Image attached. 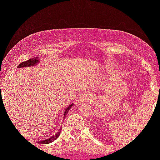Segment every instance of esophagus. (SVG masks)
Returning a JSON list of instances; mask_svg holds the SVG:
<instances>
[{
  "instance_id": "obj_1",
  "label": "esophagus",
  "mask_w": 160,
  "mask_h": 160,
  "mask_svg": "<svg viewBox=\"0 0 160 160\" xmlns=\"http://www.w3.org/2000/svg\"><path fill=\"white\" fill-rule=\"evenodd\" d=\"M89 98H90V95H89V94H86V93H84V94L80 95V98H78V104H83V103H85V102H87Z\"/></svg>"
}]
</instances>
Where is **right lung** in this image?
I'll use <instances>...</instances> for the list:
<instances>
[{
    "instance_id": "right-lung-1",
    "label": "right lung",
    "mask_w": 160,
    "mask_h": 160,
    "mask_svg": "<svg viewBox=\"0 0 160 160\" xmlns=\"http://www.w3.org/2000/svg\"><path fill=\"white\" fill-rule=\"evenodd\" d=\"M39 57H34V58H31V59L28 60L26 62H22V63H20L19 66H18V68H26V67H33V66H35L36 65H38V64H39ZM74 105V103L71 104L70 105L68 106V108H66V109L65 110V111H64V117L63 118H65L66 117V115H67L68 112L69 111V110L71 109V108L72 107V106ZM62 131V128H60L59 131L58 132H56L55 135H52V136H50L48 138H46V139H43V140H41V141H38L39 144H49V143H52V141H54L55 140H56L57 138H58V136H59L60 135V132H61Z\"/></svg>"
}]
</instances>
